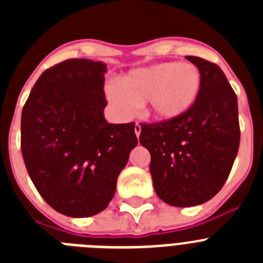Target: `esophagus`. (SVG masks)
Here are the masks:
<instances>
[{"mask_svg":"<svg viewBox=\"0 0 263 263\" xmlns=\"http://www.w3.org/2000/svg\"><path fill=\"white\" fill-rule=\"evenodd\" d=\"M134 132H136V136L139 137V134H141V125L139 124L134 125Z\"/></svg>","mask_w":263,"mask_h":263,"instance_id":"34e87169","label":"esophagus"}]
</instances>
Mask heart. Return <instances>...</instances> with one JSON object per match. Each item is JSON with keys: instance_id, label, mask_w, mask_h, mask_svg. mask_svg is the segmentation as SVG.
Wrapping results in <instances>:
<instances>
[{"instance_id": "obj_1", "label": "heart", "mask_w": 263, "mask_h": 263, "mask_svg": "<svg viewBox=\"0 0 263 263\" xmlns=\"http://www.w3.org/2000/svg\"><path fill=\"white\" fill-rule=\"evenodd\" d=\"M201 89L200 71L195 64L164 62L134 69L110 85L106 96L124 117L134 113L137 105L146 104V111L158 121L175 120L191 109Z\"/></svg>"}]
</instances>
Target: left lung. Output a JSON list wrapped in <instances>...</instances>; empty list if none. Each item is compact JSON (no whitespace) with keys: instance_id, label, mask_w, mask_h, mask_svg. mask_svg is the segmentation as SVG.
Here are the masks:
<instances>
[{"instance_id":"1","label":"left lung","mask_w":263,"mask_h":263,"mask_svg":"<svg viewBox=\"0 0 263 263\" xmlns=\"http://www.w3.org/2000/svg\"><path fill=\"white\" fill-rule=\"evenodd\" d=\"M201 89L191 109L175 120L141 124L139 142L150 152L158 196L174 206L212 199L224 185L240 146L237 96L221 68L197 57Z\"/></svg>"}]
</instances>
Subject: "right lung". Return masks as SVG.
<instances>
[{"instance_id": "obj_1", "label": "right lung", "mask_w": 263, "mask_h": 263, "mask_svg": "<svg viewBox=\"0 0 263 263\" xmlns=\"http://www.w3.org/2000/svg\"><path fill=\"white\" fill-rule=\"evenodd\" d=\"M106 66L68 59L46 69L23 105L21 150L32 183L62 215L89 217L108 206L138 143L134 122L104 118Z\"/></svg>"}]
</instances>
